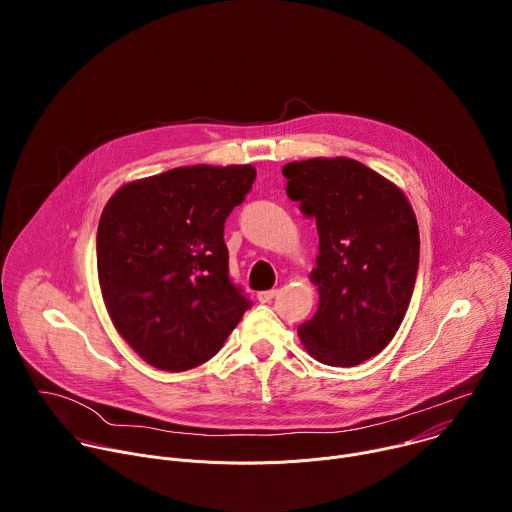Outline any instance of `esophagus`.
Wrapping results in <instances>:
<instances>
[{
    "mask_svg": "<svg viewBox=\"0 0 512 512\" xmlns=\"http://www.w3.org/2000/svg\"><path fill=\"white\" fill-rule=\"evenodd\" d=\"M275 296H277V289H267V291H259L257 300L263 302V304H267V302H271Z\"/></svg>",
    "mask_w": 512,
    "mask_h": 512,
    "instance_id": "1",
    "label": "esophagus"
}]
</instances>
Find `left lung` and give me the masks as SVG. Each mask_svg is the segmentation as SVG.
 <instances>
[{
    "label": "left lung",
    "instance_id": "8db88e82",
    "mask_svg": "<svg viewBox=\"0 0 512 512\" xmlns=\"http://www.w3.org/2000/svg\"><path fill=\"white\" fill-rule=\"evenodd\" d=\"M283 176L320 237L312 271L320 304L298 328L300 340L330 367H356L393 340L409 308L419 265L415 212L393 182L350 158L291 162Z\"/></svg>",
    "mask_w": 512,
    "mask_h": 512
}]
</instances>
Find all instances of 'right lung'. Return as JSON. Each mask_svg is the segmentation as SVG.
Segmentation results:
<instances>
[{"label":"right lung","mask_w":512,"mask_h":512,"mask_svg":"<svg viewBox=\"0 0 512 512\" xmlns=\"http://www.w3.org/2000/svg\"><path fill=\"white\" fill-rule=\"evenodd\" d=\"M253 166H186L121 186L97 229L107 312L148 364L180 373L212 358L251 302L229 277L225 221Z\"/></svg>","instance_id":"add662e5"}]
</instances>
